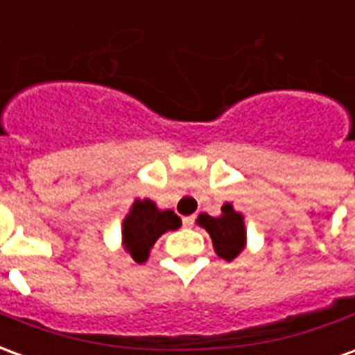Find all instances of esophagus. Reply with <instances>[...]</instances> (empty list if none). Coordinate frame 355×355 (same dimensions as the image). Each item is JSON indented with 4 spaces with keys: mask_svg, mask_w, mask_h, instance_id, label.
<instances>
[{
    "mask_svg": "<svg viewBox=\"0 0 355 355\" xmlns=\"http://www.w3.org/2000/svg\"><path fill=\"white\" fill-rule=\"evenodd\" d=\"M193 223H196V216H193V215L184 216V218H182V224H184V226H192Z\"/></svg>",
    "mask_w": 355,
    "mask_h": 355,
    "instance_id": "34e87169",
    "label": "esophagus"
}]
</instances>
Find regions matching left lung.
I'll return each instance as SVG.
<instances>
[{
	"label": "left lung",
	"mask_w": 355,
	"mask_h": 355,
	"mask_svg": "<svg viewBox=\"0 0 355 355\" xmlns=\"http://www.w3.org/2000/svg\"><path fill=\"white\" fill-rule=\"evenodd\" d=\"M198 224L209 232L215 253L224 261H234L243 251L247 241L245 223H243V215L232 207V203H224L220 216L201 213L198 216Z\"/></svg>",
	"instance_id": "1"
}]
</instances>
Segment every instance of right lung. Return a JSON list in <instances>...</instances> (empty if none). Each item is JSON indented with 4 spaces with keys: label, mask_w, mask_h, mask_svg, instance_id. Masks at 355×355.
<instances>
[{
    "label": "right lung",
    "mask_w": 355,
    "mask_h": 355,
    "mask_svg": "<svg viewBox=\"0 0 355 355\" xmlns=\"http://www.w3.org/2000/svg\"><path fill=\"white\" fill-rule=\"evenodd\" d=\"M180 216L171 209H157L152 200H135L129 215L123 218V247L131 254L132 261H148L150 249L165 232L180 228Z\"/></svg>",
    "instance_id": "1"
}]
</instances>
